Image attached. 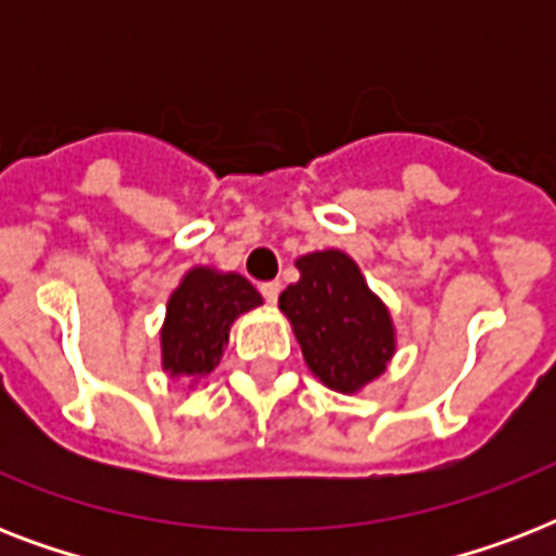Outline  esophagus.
I'll use <instances>...</instances> for the list:
<instances>
[{
    "label": "esophagus",
    "mask_w": 556,
    "mask_h": 556,
    "mask_svg": "<svg viewBox=\"0 0 556 556\" xmlns=\"http://www.w3.org/2000/svg\"><path fill=\"white\" fill-rule=\"evenodd\" d=\"M260 291H262V296H265V303L274 305V303H277V296H279V282H277V279H274V282H262Z\"/></svg>",
    "instance_id": "esophagus-1"
}]
</instances>
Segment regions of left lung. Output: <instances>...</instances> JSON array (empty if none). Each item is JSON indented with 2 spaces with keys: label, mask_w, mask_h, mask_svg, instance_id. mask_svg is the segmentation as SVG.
<instances>
[{
  "label": "left lung",
  "mask_w": 556,
  "mask_h": 556,
  "mask_svg": "<svg viewBox=\"0 0 556 556\" xmlns=\"http://www.w3.org/2000/svg\"><path fill=\"white\" fill-rule=\"evenodd\" d=\"M294 265L300 279L279 294V312L291 323L314 378L334 392L355 395L395 357L392 314L349 253L314 251Z\"/></svg>",
  "instance_id": "8db88e82"
}]
</instances>
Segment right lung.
<instances>
[{
  "label": "right lung",
  "instance_id": "obj_1",
  "mask_svg": "<svg viewBox=\"0 0 556 556\" xmlns=\"http://www.w3.org/2000/svg\"><path fill=\"white\" fill-rule=\"evenodd\" d=\"M260 291L233 270L195 265L167 300L161 326V369L173 380L187 378L190 389L207 378L225 355L230 326L260 308Z\"/></svg>",
  "mask_w": 556,
  "mask_h": 556
}]
</instances>
